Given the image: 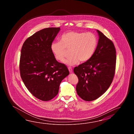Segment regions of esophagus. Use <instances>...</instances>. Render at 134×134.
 <instances>
[{
  "label": "esophagus",
  "mask_w": 134,
  "mask_h": 134,
  "mask_svg": "<svg viewBox=\"0 0 134 134\" xmlns=\"http://www.w3.org/2000/svg\"><path fill=\"white\" fill-rule=\"evenodd\" d=\"M68 69L70 73H72V68L71 67H68Z\"/></svg>",
  "instance_id": "1"
}]
</instances>
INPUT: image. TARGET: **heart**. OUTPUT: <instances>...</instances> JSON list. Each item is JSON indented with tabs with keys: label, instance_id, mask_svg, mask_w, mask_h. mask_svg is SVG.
<instances>
[{
	"label": "heart",
	"instance_id": "heart-1",
	"mask_svg": "<svg viewBox=\"0 0 134 134\" xmlns=\"http://www.w3.org/2000/svg\"><path fill=\"white\" fill-rule=\"evenodd\" d=\"M98 45V39L95 34L91 32L69 31L62 34L60 41L53 42L51 50L57 60L63 61L69 50V57L64 63L73 66L80 61L85 62L93 56Z\"/></svg>",
	"mask_w": 134,
	"mask_h": 134
}]
</instances>
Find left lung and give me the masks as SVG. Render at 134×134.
Wrapping results in <instances>:
<instances>
[{"instance_id":"1","label":"left lung","mask_w":134,"mask_h":134,"mask_svg":"<svg viewBox=\"0 0 134 134\" xmlns=\"http://www.w3.org/2000/svg\"><path fill=\"white\" fill-rule=\"evenodd\" d=\"M97 31L99 39L93 56L74 68L79 79L77 94L86 101L94 100L105 93L115 72L116 55L114 43L102 32Z\"/></svg>"}]
</instances>
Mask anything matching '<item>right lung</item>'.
Returning a JSON list of instances; mask_svg holds the SVG:
<instances>
[{
	"label": "right lung",
	"instance_id": "1",
	"mask_svg": "<svg viewBox=\"0 0 134 134\" xmlns=\"http://www.w3.org/2000/svg\"><path fill=\"white\" fill-rule=\"evenodd\" d=\"M60 28L43 29L28 38L23 44L20 60V77L29 91L43 101L53 99L58 93L62 80L69 72L59 63L51 44Z\"/></svg>",
	"mask_w": 134,
	"mask_h": 134
}]
</instances>
